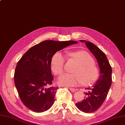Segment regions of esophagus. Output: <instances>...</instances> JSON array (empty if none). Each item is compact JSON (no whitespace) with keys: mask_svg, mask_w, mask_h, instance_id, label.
<instances>
[{"mask_svg":"<svg viewBox=\"0 0 125 125\" xmlns=\"http://www.w3.org/2000/svg\"><path fill=\"white\" fill-rule=\"evenodd\" d=\"M70 90L72 92H74L76 91V89L73 88H70Z\"/></svg>","mask_w":125,"mask_h":125,"instance_id":"34e87169","label":"esophagus"}]
</instances>
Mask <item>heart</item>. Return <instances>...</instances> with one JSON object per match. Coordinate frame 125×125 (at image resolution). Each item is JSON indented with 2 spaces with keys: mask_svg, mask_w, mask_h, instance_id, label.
<instances>
[{
  "mask_svg": "<svg viewBox=\"0 0 125 125\" xmlns=\"http://www.w3.org/2000/svg\"><path fill=\"white\" fill-rule=\"evenodd\" d=\"M68 56L78 63L73 70L74 73H65L61 76L58 83L63 86H75L83 83L90 85L95 83L100 75L99 69L95 65L91 55L83 51L69 52ZM66 58L60 52H56L51 60V69L56 76H60L64 70Z\"/></svg>",
  "mask_w": 125,
  "mask_h": 125,
  "instance_id": "b5f03b06",
  "label": "heart"
}]
</instances>
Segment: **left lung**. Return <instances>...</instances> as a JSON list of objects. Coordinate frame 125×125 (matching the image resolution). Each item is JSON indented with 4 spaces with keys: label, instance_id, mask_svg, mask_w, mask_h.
<instances>
[{
    "label": "left lung",
    "instance_id": "1",
    "mask_svg": "<svg viewBox=\"0 0 125 125\" xmlns=\"http://www.w3.org/2000/svg\"><path fill=\"white\" fill-rule=\"evenodd\" d=\"M84 42L97 59L100 69V76L95 85L86 88L88 92L84 93L86 96L85 99L76 103L80 111L85 113L93 112L102 105L108 94L112 83V68L107 57L101 49L94 43L86 40Z\"/></svg>",
    "mask_w": 125,
    "mask_h": 125
}]
</instances>
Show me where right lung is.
I'll return each instance as SVG.
<instances>
[{
  "label": "right lung",
  "mask_w": 125,
  "mask_h": 125,
  "mask_svg": "<svg viewBox=\"0 0 125 125\" xmlns=\"http://www.w3.org/2000/svg\"><path fill=\"white\" fill-rule=\"evenodd\" d=\"M77 42L45 40L32 46L22 56L14 79L20 99L27 108L42 112L53 105L59 87L52 86V58L57 51Z\"/></svg>",
  "instance_id": "1"
}]
</instances>
